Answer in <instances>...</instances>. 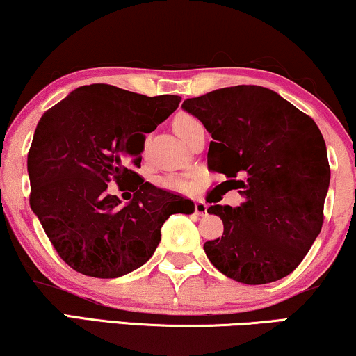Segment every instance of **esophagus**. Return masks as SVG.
<instances>
[{"label": "esophagus", "mask_w": 356, "mask_h": 356, "mask_svg": "<svg viewBox=\"0 0 356 356\" xmlns=\"http://www.w3.org/2000/svg\"><path fill=\"white\" fill-rule=\"evenodd\" d=\"M207 209H209V205L202 200H197L195 204H193V211H195L197 215H207Z\"/></svg>", "instance_id": "obj_1"}]
</instances>
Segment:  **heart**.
Returning a JSON list of instances; mask_svg holds the SVG:
<instances>
[{
	"label": "heart",
	"mask_w": 356,
	"mask_h": 356,
	"mask_svg": "<svg viewBox=\"0 0 356 356\" xmlns=\"http://www.w3.org/2000/svg\"><path fill=\"white\" fill-rule=\"evenodd\" d=\"M197 121L199 120H197L195 116H192L188 113H181V115L175 116L172 124H174L175 133H177L181 138H184V134L187 133V129L191 128L193 123H197ZM159 184L164 188H169V191H186L187 188V182L182 181V179L175 177V175H168V177L161 179Z\"/></svg>",
	"instance_id": "b5f03b06"
}]
</instances>
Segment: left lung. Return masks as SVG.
Here are the masks:
<instances>
[{"label":"left lung","mask_w":356,"mask_h":356,"mask_svg":"<svg viewBox=\"0 0 356 356\" xmlns=\"http://www.w3.org/2000/svg\"><path fill=\"white\" fill-rule=\"evenodd\" d=\"M182 106L213 138L209 170L227 175L245 199L236 209H207L223 222L222 238L205 241L207 258L243 284L286 277L323 225L330 165L316 121L258 85L220 88Z\"/></svg>","instance_id":"1"}]
</instances>
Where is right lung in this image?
Returning <instances> with one entry per match:
<instances>
[{
	"mask_svg": "<svg viewBox=\"0 0 356 356\" xmlns=\"http://www.w3.org/2000/svg\"><path fill=\"white\" fill-rule=\"evenodd\" d=\"M181 103L177 95L146 97L106 83L85 85L49 108L28 152L29 204L57 254L92 277H120L154 253L169 215L193 204L151 186L141 168L145 133ZM131 181L121 206L107 184Z\"/></svg>",
	"mask_w": 356,
	"mask_h": 356,
	"instance_id": "add662e5",
	"label": "right lung"
}]
</instances>
